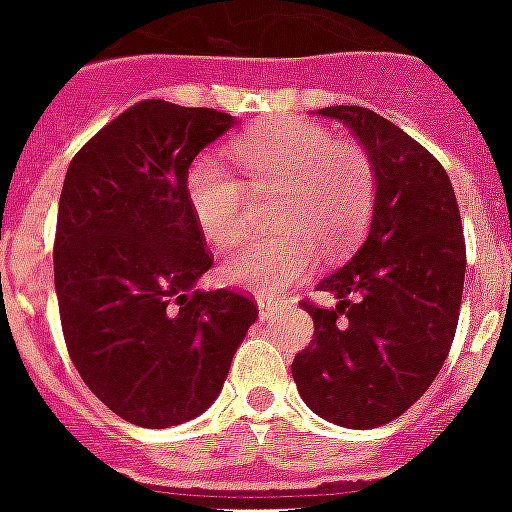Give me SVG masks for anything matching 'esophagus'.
Returning <instances> with one entry per match:
<instances>
[{
    "mask_svg": "<svg viewBox=\"0 0 512 512\" xmlns=\"http://www.w3.org/2000/svg\"><path fill=\"white\" fill-rule=\"evenodd\" d=\"M279 301L276 298H260L257 301V312H260V320H268L271 314H276V309H279Z\"/></svg>",
    "mask_w": 512,
    "mask_h": 512,
    "instance_id": "esophagus-1",
    "label": "esophagus"
}]
</instances>
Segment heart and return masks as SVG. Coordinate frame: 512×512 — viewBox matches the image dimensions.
Here are the masks:
<instances>
[{"label":"heart","instance_id":"1","mask_svg":"<svg viewBox=\"0 0 512 512\" xmlns=\"http://www.w3.org/2000/svg\"><path fill=\"white\" fill-rule=\"evenodd\" d=\"M233 157L255 192L274 189L271 225L282 233L230 252L222 274L255 295H276L312 271L317 246L339 255L372 219L377 176L369 154L304 119H279L233 143ZM187 203L208 244H236L249 222L244 184L214 157L187 173Z\"/></svg>","mask_w":512,"mask_h":512}]
</instances>
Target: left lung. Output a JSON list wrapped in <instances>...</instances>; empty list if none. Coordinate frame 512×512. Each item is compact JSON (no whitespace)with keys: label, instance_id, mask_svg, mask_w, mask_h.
Wrapping results in <instances>:
<instances>
[{"label":"left lung","instance_id":"8db88e82","mask_svg":"<svg viewBox=\"0 0 512 512\" xmlns=\"http://www.w3.org/2000/svg\"><path fill=\"white\" fill-rule=\"evenodd\" d=\"M361 140L377 176L372 225L350 263L317 290L336 306L304 301L312 344L293 380L320 418L374 429L429 391L456 336L467 249L448 173L393 121L358 105L317 111Z\"/></svg>","mask_w":512,"mask_h":512}]
</instances>
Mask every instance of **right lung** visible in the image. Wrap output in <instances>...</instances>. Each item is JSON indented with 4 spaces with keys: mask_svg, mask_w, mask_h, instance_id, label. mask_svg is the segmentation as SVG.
I'll list each match as a JSON object with an SVG mask.
<instances>
[{
    "mask_svg": "<svg viewBox=\"0 0 512 512\" xmlns=\"http://www.w3.org/2000/svg\"><path fill=\"white\" fill-rule=\"evenodd\" d=\"M236 119L143 100L105 124L64 176L54 285L70 358L119 418L168 429L206 412L257 320L236 290H198L211 268L187 173Z\"/></svg>",
    "mask_w": 512,
    "mask_h": 512,
    "instance_id": "add662e5",
    "label": "right lung"
}]
</instances>
